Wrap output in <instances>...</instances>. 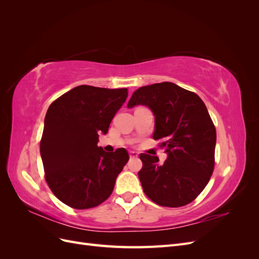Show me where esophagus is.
Wrapping results in <instances>:
<instances>
[{
  "label": "esophagus",
  "instance_id": "1",
  "mask_svg": "<svg viewBox=\"0 0 259 259\" xmlns=\"http://www.w3.org/2000/svg\"><path fill=\"white\" fill-rule=\"evenodd\" d=\"M130 156H131V158H137L138 153L135 152V151H130Z\"/></svg>",
  "mask_w": 259,
  "mask_h": 259
}]
</instances>
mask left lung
Listing matches in <instances>:
<instances>
[{"label": "left lung", "mask_w": 259, "mask_h": 259, "mask_svg": "<svg viewBox=\"0 0 259 259\" xmlns=\"http://www.w3.org/2000/svg\"><path fill=\"white\" fill-rule=\"evenodd\" d=\"M137 105L152 110V137L167 153L162 164L158 156L139 154L144 192L161 206L189 204L204 189L215 166L216 130L206 106L195 93L170 82L139 88L127 107Z\"/></svg>", "instance_id": "8db88e82"}]
</instances>
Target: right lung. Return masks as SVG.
I'll list each match as a JSON object with an SVG mask.
<instances>
[{"label": "right lung", "mask_w": 259, "mask_h": 259, "mask_svg": "<svg viewBox=\"0 0 259 259\" xmlns=\"http://www.w3.org/2000/svg\"><path fill=\"white\" fill-rule=\"evenodd\" d=\"M128 95L127 89L80 85L51 104L40 143L45 180L66 205L98 206L113 191L130 156L126 149L105 152L97 146Z\"/></svg>", "instance_id": "obj_1"}]
</instances>
